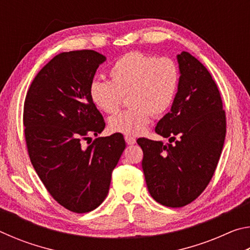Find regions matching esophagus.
<instances>
[{"label": "esophagus", "mask_w": 250, "mask_h": 250, "mask_svg": "<svg viewBox=\"0 0 250 250\" xmlns=\"http://www.w3.org/2000/svg\"><path fill=\"white\" fill-rule=\"evenodd\" d=\"M125 142L128 143V145H130V146H131V145H134L135 141H137V140H135V138H134V137H131V135H125Z\"/></svg>", "instance_id": "esophagus-1"}]
</instances>
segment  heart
<instances>
[{"mask_svg":"<svg viewBox=\"0 0 250 250\" xmlns=\"http://www.w3.org/2000/svg\"><path fill=\"white\" fill-rule=\"evenodd\" d=\"M110 82L94 80L89 97L97 108L115 113L128 96L130 107L109 119L112 131L139 134L146 130L152 115L167 112L180 87L179 65L170 57H155L130 52L118 58L109 68Z\"/></svg>","mask_w":250,"mask_h":250,"instance_id":"b5f03b06","label":"heart"}]
</instances>
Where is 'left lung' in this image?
<instances>
[{
	"mask_svg": "<svg viewBox=\"0 0 250 250\" xmlns=\"http://www.w3.org/2000/svg\"><path fill=\"white\" fill-rule=\"evenodd\" d=\"M181 80L171 111L155 126L168 143L139 138L142 170L154 200L183 207L201 195L213 177L226 135V113L216 83L188 52L177 55Z\"/></svg>",
	"mask_w": 250,
	"mask_h": 250,
	"instance_id": "left-lung-1",
	"label": "left lung"
}]
</instances>
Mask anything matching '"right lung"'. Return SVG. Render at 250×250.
<instances>
[{"mask_svg":"<svg viewBox=\"0 0 250 250\" xmlns=\"http://www.w3.org/2000/svg\"><path fill=\"white\" fill-rule=\"evenodd\" d=\"M104 61L91 49L56 55L34 78L24 103V134L33 167L54 200L74 213H88L104 202L125 147L121 133L83 146V140L105 126L89 97L96 70Z\"/></svg>","mask_w":250,"mask_h":250,"instance_id":"add662e5","label":"right lung"}]
</instances>
